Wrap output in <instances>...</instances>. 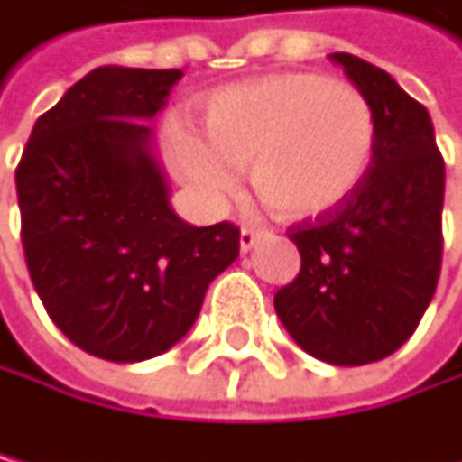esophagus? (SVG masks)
<instances>
[{"label": "esophagus", "mask_w": 462, "mask_h": 462, "mask_svg": "<svg viewBox=\"0 0 462 462\" xmlns=\"http://www.w3.org/2000/svg\"><path fill=\"white\" fill-rule=\"evenodd\" d=\"M260 236H263V231L243 226V231H240V248H243V251H251L254 245H257V240H260Z\"/></svg>", "instance_id": "esophagus-1"}]
</instances>
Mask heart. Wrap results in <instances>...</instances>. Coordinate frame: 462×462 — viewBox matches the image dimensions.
Here are the masks:
<instances>
[{
    "label": "heart",
    "instance_id": "heart-1",
    "mask_svg": "<svg viewBox=\"0 0 462 462\" xmlns=\"http://www.w3.org/2000/svg\"><path fill=\"white\" fill-rule=\"evenodd\" d=\"M202 136L171 131V160L205 197L234 191L251 165L254 194L282 219H311L346 202L374 156V114L357 88L294 70L228 85L199 108Z\"/></svg>",
    "mask_w": 462,
    "mask_h": 462
}]
</instances>
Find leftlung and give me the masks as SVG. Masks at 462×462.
<instances>
[{
  "instance_id": "left-lung-1",
  "label": "left lung",
  "mask_w": 462,
  "mask_h": 462,
  "mask_svg": "<svg viewBox=\"0 0 462 462\" xmlns=\"http://www.w3.org/2000/svg\"><path fill=\"white\" fill-rule=\"evenodd\" d=\"M372 105L374 156L346 202L288 228L300 274L274 294L294 343L331 365H365L414 334L443 263L446 162L429 111L383 68L331 53Z\"/></svg>"
}]
</instances>
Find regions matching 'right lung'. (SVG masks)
Segmentation results:
<instances>
[{
  "label": "right lung",
  "mask_w": 462,
  "mask_h": 462,
  "mask_svg": "<svg viewBox=\"0 0 462 462\" xmlns=\"http://www.w3.org/2000/svg\"><path fill=\"white\" fill-rule=\"evenodd\" d=\"M182 70L102 65L36 119L16 168L22 248L45 311L73 346L139 363L180 343L240 228L174 214L148 119Z\"/></svg>",
  "instance_id": "1"
}]
</instances>
